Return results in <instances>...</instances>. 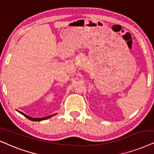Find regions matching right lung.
I'll list each match as a JSON object with an SVG mask.
<instances>
[{
    "label": "right lung",
    "instance_id": "add662e5",
    "mask_svg": "<svg viewBox=\"0 0 154 154\" xmlns=\"http://www.w3.org/2000/svg\"><path fill=\"white\" fill-rule=\"evenodd\" d=\"M17 111H18V110H17ZM18 112H19L20 113H21L22 115H23V116H24V117H26V118H28L29 120H32V121H41V120H46V119H48V118H51V117H52L53 116H55V115H56V114H54V115H52V116L45 117V118H31V117L28 116H26V115H25L24 113H23V112H20V111H18Z\"/></svg>",
    "mask_w": 154,
    "mask_h": 154
}]
</instances>
